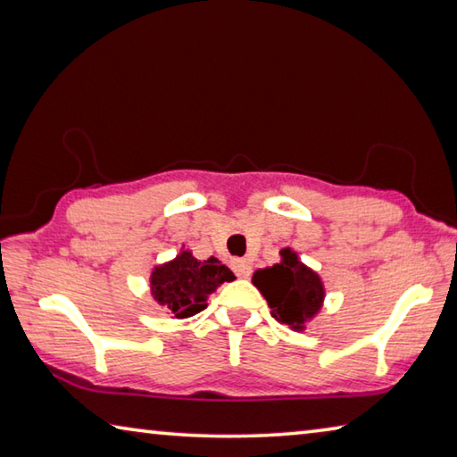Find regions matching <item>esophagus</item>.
I'll use <instances>...</instances> for the list:
<instances>
[{
	"label": "esophagus",
	"instance_id": "obj_1",
	"mask_svg": "<svg viewBox=\"0 0 457 457\" xmlns=\"http://www.w3.org/2000/svg\"><path fill=\"white\" fill-rule=\"evenodd\" d=\"M231 266H234L236 274H237L239 278H247V276L252 274L250 262H245V260H234V262H231Z\"/></svg>",
	"mask_w": 457,
	"mask_h": 457
}]
</instances>
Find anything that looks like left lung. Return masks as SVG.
<instances>
[{
  "mask_svg": "<svg viewBox=\"0 0 457 457\" xmlns=\"http://www.w3.org/2000/svg\"><path fill=\"white\" fill-rule=\"evenodd\" d=\"M282 262L272 268L256 270L252 282L268 300L272 316L294 330H303L304 324L320 311L324 288L319 274L306 268L292 250L280 252Z\"/></svg>",
  "mask_w": 457,
  "mask_h": 457,
  "instance_id": "1",
  "label": "left lung"
}]
</instances>
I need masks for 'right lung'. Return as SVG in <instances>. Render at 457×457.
I'll return each mask as SVG.
<instances>
[{
  "label": "right lung",
  "mask_w": 457,
  "mask_h": 457,
  "mask_svg": "<svg viewBox=\"0 0 457 457\" xmlns=\"http://www.w3.org/2000/svg\"><path fill=\"white\" fill-rule=\"evenodd\" d=\"M234 272L220 260L199 262L181 252L173 262L153 270L151 292L159 304L177 319H189L207 306V296L223 282L234 280Z\"/></svg>",
  "instance_id": "1"
}]
</instances>
